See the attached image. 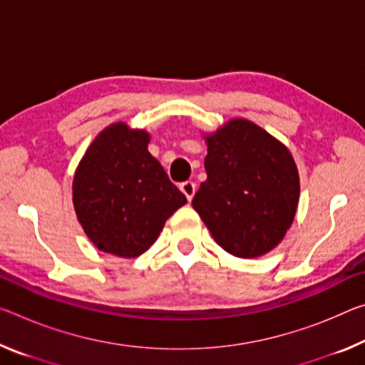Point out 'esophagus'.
Segmentation results:
<instances>
[{
    "mask_svg": "<svg viewBox=\"0 0 365 365\" xmlns=\"http://www.w3.org/2000/svg\"><path fill=\"white\" fill-rule=\"evenodd\" d=\"M180 190H182V193L187 196V200L192 201L193 196H195V192H196V185L193 182H190V180L183 182V183H180Z\"/></svg>",
    "mask_w": 365,
    "mask_h": 365,
    "instance_id": "esophagus-1",
    "label": "esophagus"
}]
</instances>
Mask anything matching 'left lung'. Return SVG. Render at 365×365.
Here are the masks:
<instances>
[{
	"mask_svg": "<svg viewBox=\"0 0 365 365\" xmlns=\"http://www.w3.org/2000/svg\"><path fill=\"white\" fill-rule=\"evenodd\" d=\"M206 182L192 205L214 240L239 258L262 257L284 239L299 205L291 153L258 125L234 118L206 136Z\"/></svg>",
	"mask_w": 365,
	"mask_h": 365,
	"instance_id": "1",
	"label": "left lung"
}]
</instances>
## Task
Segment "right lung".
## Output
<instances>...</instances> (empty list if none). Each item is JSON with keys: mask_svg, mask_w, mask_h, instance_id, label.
Wrapping results in <instances>:
<instances>
[{"mask_svg": "<svg viewBox=\"0 0 365 365\" xmlns=\"http://www.w3.org/2000/svg\"><path fill=\"white\" fill-rule=\"evenodd\" d=\"M149 135L113 123L99 133L81 159L73 180V203L86 235L99 250L140 257L162 227L187 203L158 159Z\"/></svg>", "mask_w": 365, "mask_h": 365, "instance_id": "1", "label": "right lung"}]
</instances>
